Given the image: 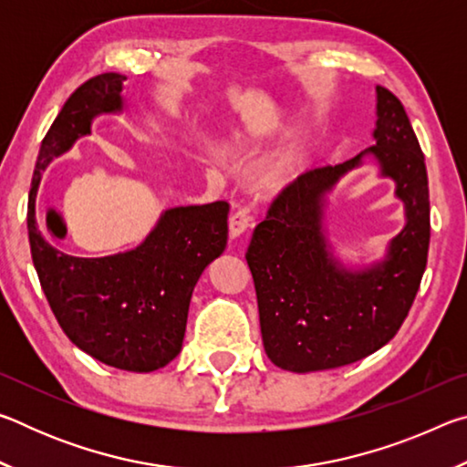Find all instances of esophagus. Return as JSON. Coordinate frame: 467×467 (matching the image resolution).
Returning a JSON list of instances; mask_svg holds the SVG:
<instances>
[{
	"instance_id": "obj_1",
	"label": "esophagus",
	"mask_w": 467,
	"mask_h": 467,
	"mask_svg": "<svg viewBox=\"0 0 467 467\" xmlns=\"http://www.w3.org/2000/svg\"><path fill=\"white\" fill-rule=\"evenodd\" d=\"M251 224H253V216H251L249 208H244V205H239V208H236L231 214V220H228V226H231L233 236L243 234Z\"/></svg>"
}]
</instances>
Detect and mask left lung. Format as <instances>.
Returning <instances> with one entry per match:
<instances>
[{
    "instance_id": "left-lung-1",
    "label": "left lung",
    "mask_w": 467,
    "mask_h": 467,
    "mask_svg": "<svg viewBox=\"0 0 467 467\" xmlns=\"http://www.w3.org/2000/svg\"><path fill=\"white\" fill-rule=\"evenodd\" d=\"M375 146L336 167L311 169L274 197L255 226L247 264L259 326L275 367L311 373L352 365L398 334L429 257L431 202L424 154L400 99L377 86ZM373 153L407 205V226L381 265L348 273L322 236V195Z\"/></svg>"
}]
</instances>
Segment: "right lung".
Segmentation results:
<instances>
[{"label":"right lung","mask_w":467,"mask_h":467,"mask_svg":"<svg viewBox=\"0 0 467 467\" xmlns=\"http://www.w3.org/2000/svg\"><path fill=\"white\" fill-rule=\"evenodd\" d=\"M123 80L115 72L94 76L61 107L38 150L26 224L38 282L66 336L109 367L150 373L181 352L192 292L205 265L226 247L231 205L167 210L140 247L94 259L51 247L35 212L47 164L90 133L94 117L123 109Z\"/></svg>","instance_id":"1"}]
</instances>
